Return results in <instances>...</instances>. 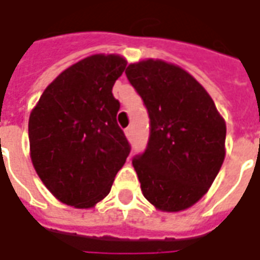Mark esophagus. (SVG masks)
<instances>
[{
  "mask_svg": "<svg viewBox=\"0 0 260 260\" xmlns=\"http://www.w3.org/2000/svg\"><path fill=\"white\" fill-rule=\"evenodd\" d=\"M124 135H125V137L130 140V139L133 137V127H127V128L124 130Z\"/></svg>",
  "mask_w": 260,
  "mask_h": 260,
  "instance_id": "1",
  "label": "esophagus"
}]
</instances>
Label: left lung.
Segmentation results:
<instances>
[{"mask_svg": "<svg viewBox=\"0 0 260 260\" xmlns=\"http://www.w3.org/2000/svg\"><path fill=\"white\" fill-rule=\"evenodd\" d=\"M125 75L150 117L147 149L133 160L142 192L159 211H184L208 192L224 162V118L181 66L143 59Z\"/></svg>", "mask_w": 260, "mask_h": 260, "instance_id": "1", "label": "left lung"}]
</instances>
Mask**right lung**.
Returning <instances> with one entry per match:
<instances>
[{"mask_svg": "<svg viewBox=\"0 0 260 260\" xmlns=\"http://www.w3.org/2000/svg\"><path fill=\"white\" fill-rule=\"evenodd\" d=\"M125 66L120 55L88 56L56 76L30 113L31 164L63 204L92 208L103 201L130 153L113 95Z\"/></svg>", "mask_w": 260, "mask_h": 260, "instance_id": "obj_1", "label": "right lung"}]
</instances>
